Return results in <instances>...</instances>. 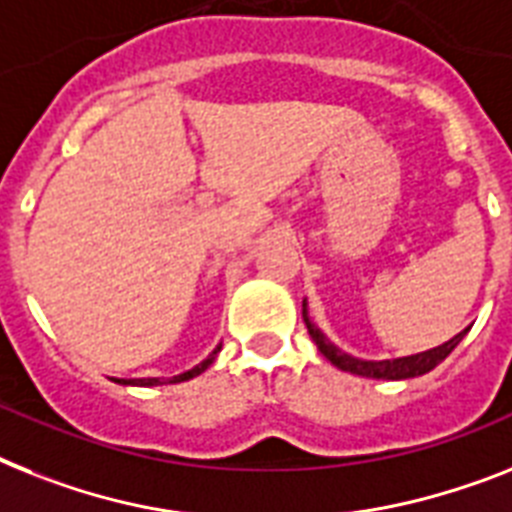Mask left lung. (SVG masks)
I'll list each match as a JSON object with an SVG mask.
<instances>
[{
  "mask_svg": "<svg viewBox=\"0 0 512 512\" xmlns=\"http://www.w3.org/2000/svg\"><path fill=\"white\" fill-rule=\"evenodd\" d=\"M303 322L308 327V335L311 340L316 342V348L322 350V356L327 358L329 363H335L337 369L350 371V374H358V377H369V379H411V377H421L426 371H432L437 363L445 361L453 348L463 340L466 332H460L455 335L453 340H447L445 345H437L432 350H424V353H416V356H405V358H392V361H361V358H353L348 353H342L337 345L324 337V332L316 327L311 319H308V308L306 301H303Z\"/></svg>",
  "mask_w": 512,
  "mask_h": 512,
  "instance_id": "obj_1",
  "label": "left lung"
}]
</instances>
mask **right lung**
I'll return each mask as SVG.
<instances>
[{"label": "right lung", "instance_id": "obj_1", "mask_svg": "<svg viewBox=\"0 0 512 512\" xmlns=\"http://www.w3.org/2000/svg\"><path fill=\"white\" fill-rule=\"evenodd\" d=\"M219 350H222V345H217V348L211 350L209 356L204 358V361L198 363V366H193V369L190 371H183V374H177V377H172V379H167V382H162V379H128V382H125V379H117V382L120 384H141V387H154V384H177V382H188V379H193V377H198V374H204L206 369H209L211 363H214V358H217V353Z\"/></svg>", "mask_w": 512, "mask_h": 512}]
</instances>
